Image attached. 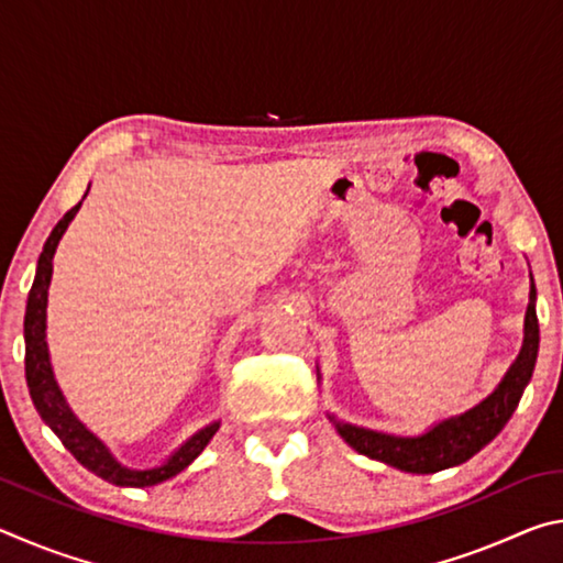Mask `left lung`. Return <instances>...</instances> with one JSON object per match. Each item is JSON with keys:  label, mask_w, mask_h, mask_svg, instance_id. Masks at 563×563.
<instances>
[{"label": "left lung", "mask_w": 563, "mask_h": 563, "mask_svg": "<svg viewBox=\"0 0 563 563\" xmlns=\"http://www.w3.org/2000/svg\"><path fill=\"white\" fill-rule=\"evenodd\" d=\"M537 288L531 283L527 318H523V345L519 350V357L514 360V365L504 375L499 387L487 399H482L479 405L456 417L442 419L440 424H434L432 430H427L419 437H395L365 430V427L338 422L335 417L330 419L335 422V430L340 432L342 440L352 450L369 456V460L385 462L412 474H434L450 470V466L472 460L482 446H487L504 430V424L509 422V417L519 405L523 387L529 385L533 365H537Z\"/></svg>", "instance_id": "1"}]
</instances>
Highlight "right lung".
I'll use <instances>...</instances> for the list:
<instances>
[{
	"mask_svg": "<svg viewBox=\"0 0 563 563\" xmlns=\"http://www.w3.org/2000/svg\"><path fill=\"white\" fill-rule=\"evenodd\" d=\"M79 208H81V201L54 225L52 235L46 238L44 243L40 263H36V275H34L30 298H26V316H24L26 387H30L36 412H40L44 422L52 427V432L59 437L66 450L76 456V462L87 466V470L97 476H101L103 482L117 484V487H154V484L166 482L178 472H184L186 466L206 450V444L213 440V434L218 432L221 422H213L203 427V430H198L161 466H154V470H129V466H123L121 462L113 460V454L107 450V444H103L97 434L89 432L87 427L76 419L69 405H66L62 389L54 379L49 347H46V295H49L52 271H54L52 261H54L56 245H59L64 231L69 228L71 218L76 216Z\"/></svg>",
	"mask_w": 563,
	"mask_h": 563,
	"instance_id": "add662e5",
	"label": "right lung"
}]
</instances>
